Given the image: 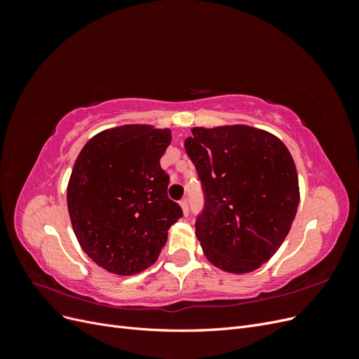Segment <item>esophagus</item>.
I'll list each match as a JSON object with an SVG mask.
<instances>
[{
	"label": "esophagus",
	"mask_w": 359,
	"mask_h": 359,
	"mask_svg": "<svg viewBox=\"0 0 359 359\" xmlns=\"http://www.w3.org/2000/svg\"><path fill=\"white\" fill-rule=\"evenodd\" d=\"M180 205H181V208H182V212H184V215H189V211H190V206H189V199H182V201L180 202Z\"/></svg>",
	"instance_id": "esophagus-1"
}]
</instances>
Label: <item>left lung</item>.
Segmentation results:
<instances>
[{"label":"left lung","mask_w":359,"mask_h":359,"mask_svg":"<svg viewBox=\"0 0 359 359\" xmlns=\"http://www.w3.org/2000/svg\"><path fill=\"white\" fill-rule=\"evenodd\" d=\"M191 133L184 147L202 182L194 226L203 255L227 273H252L274 256L295 219V163L278 137L250 126Z\"/></svg>","instance_id":"obj_1"}]
</instances>
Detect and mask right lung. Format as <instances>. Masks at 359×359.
Returning a JSON list of instances; mask_svg holds the SVG:
<instances>
[{
  "mask_svg": "<svg viewBox=\"0 0 359 359\" xmlns=\"http://www.w3.org/2000/svg\"><path fill=\"white\" fill-rule=\"evenodd\" d=\"M170 140L169 128L121 126L91 137L74 161L67 187L74 235L112 274L133 276L153 265L182 217L160 166Z\"/></svg>",
  "mask_w": 359,
  "mask_h": 359,
  "instance_id": "add662e5",
  "label": "right lung"
}]
</instances>
